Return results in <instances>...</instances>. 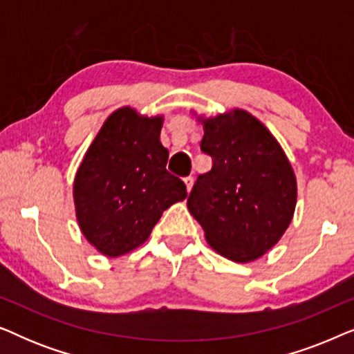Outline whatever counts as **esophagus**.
<instances>
[{
	"label": "esophagus",
	"instance_id": "1",
	"mask_svg": "<svg viewBox=\"0 0 354 354\" xmlns=\"http://www.w3.org/2000/svg\"><path fill=\"white\" fill-rule=\"evenodd\" d=\"M183 182H185L187 190L190 192V190H192V187H193V177H185V178H183Z\"/></svg>",
	"mask_w": 354,
	"mask_h": 354
}]
</instances>
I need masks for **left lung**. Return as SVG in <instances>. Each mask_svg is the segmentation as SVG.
<instances>
[{"label":"left lung","mask_w":354,"mask_h":354,"mask_svg":"<svg viewBox=\"0 0 354 354\" xmlns=\"http://www.w3.org/2000/svg\"><path fill=\"white\" fill-rule=\"evenodd\" d=\"M201 151L212 158L187 206L224 258L250 263L280 240L297 206V178L274 135L243 109L201 119Z\"/></svg>","instance_id":"left-lung-1"}]
</instances>
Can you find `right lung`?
I'll return each mask as SVG.
<instances>
[{
  "label": "right lung",
  "instance_id": "right-lung-1",
  "mask_svg": "<svg viewBox=\"0 0 354 354\" xmlns=\"http://www.w3.org/2000/svg\"><path fill=\"white\" fill-rule=\"evenodd\" d=\"M161 127V115L114 111L75 174L77 222L85 239L109 258L145 243L162 212L187 198L185 183L166 169Z\"/></svg>",
  "mask_w": 354,
  "mask_h": 354
}]
</instances>
